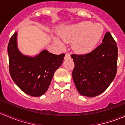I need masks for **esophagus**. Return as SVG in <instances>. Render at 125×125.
I'll use <instances>...</instances> for the list:
<instances>
[{"mask_svg":"<svg viewBox=\"0 0 125 125\" xmlns=\"http://www.w3.org/2000/svg\"><path fill=\"white\" fill-rule=\"evenodd\" d=\"M71 58V55L69 53H66V54H65V59H70Z\"/></svg>","mask_w":125,"mask_h":125,"instance_id":"34e87169","label":"esophagus"}]
</instances>
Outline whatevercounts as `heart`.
<instances>
[{
  "label": "heart",
  "instance_id": "1",
  "mask_svg": "<svg viewBox=\"0 0 125 125\" xmlns=\"http://www.w3.org/2000/svg\"><path fill=\"white\" fill-rule=\"evenodd\" d=\"M103 32V27L100 24L91 22H82L65 28L60 36L65 42L75 40L74 49L80 53L90 52L99 42Z\"/></svg>",
  "mask_w": 125,
  "mask_h": 125
}]
</instances>
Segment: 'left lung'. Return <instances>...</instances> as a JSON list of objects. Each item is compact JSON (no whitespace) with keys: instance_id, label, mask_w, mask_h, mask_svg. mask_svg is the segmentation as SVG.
I'll list each match as a JSON object with an SVG mask.
<instances>
[{"instance_id":"1","label":"left lung","mask_w":125,"mask_h":125,"mask_svg":"<svg viewBox=\"0 0 125 125\" xmlns=\"http://www.w3.org/2000/svg\"><path fill=\"white\" fill-rule=\"evenodd\" d=\"M103 43L89 53L72 54L74 68L73 79L81 95L94 97L104 91L117 73L118 48L109 32L105 34Z\"/></svg>"}]
</instances>
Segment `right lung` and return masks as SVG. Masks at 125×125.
Listing matches in <instances>:
<instances>
[{
  "label": "right lung",
  "mask_w": 125,
  "mask_h": 125,
  "mask_svg": "<svg viewBox=\"0 0 125 125\" xmlns=\"http://www.w3.org/2000/svg\"><path fill=\"white\" fill-rule=\"evenodd\" d=\"M16 36V32L8 45L10 75L26 94L41 96L48 90L55 71L62 64L65 54L55 55L43 50L34 57L26 56L18 50Z\"/></svg>",
  "instance_id": "add662e5"
}]
</instances>
